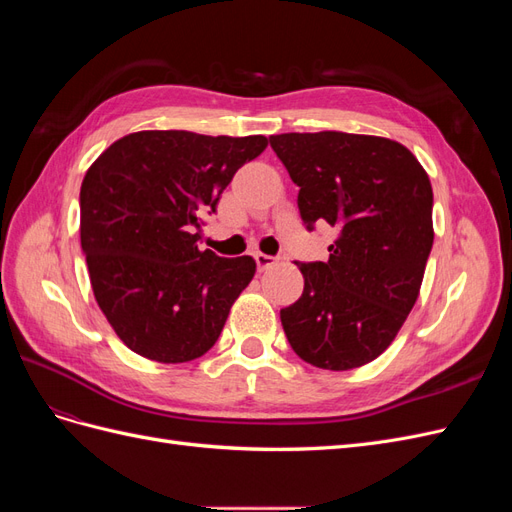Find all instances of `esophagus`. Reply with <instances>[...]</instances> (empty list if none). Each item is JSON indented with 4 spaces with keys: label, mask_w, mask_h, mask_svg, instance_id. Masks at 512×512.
I'll list each match as a JSON object with an SVG mask.
<instances>
[{
    "label": "esophagus",
    "mask_w": 512,
    "mask_h": 512,
    "mask_svg": "<svg viewBox=\"0 0 512 512\" xmlns=\"http://www.w3.org/2000/svg\"><path fill=\"white\" fill-rule=\"evenodd\" d=\"M256 258V265H258V271H267L271 267L277 265V258L275 256H269V254H262V252H256L254 254Z\"/></svg>",
    "instance_id": "1"
}]
</instances>
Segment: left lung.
<instances>
[{"mask_svg": "<svg viewBox=\"0 0 512 512\" xmlns=\"http://www.w3.org/2000/svg\"><path fill=\"white\" fill-rule=\"evenodd\" d=\"M269 141L299 185L307 228L339 230L327 262L299 265L305 288L280 312L284 333L309 365L361 367L391 346L421 292L433 245L429 177L391 138L290 132Z\"/></svg>", "mask_w": 512, "mask_h": 512, "instance_id": "1", "label": "left lung"}]
</instances>
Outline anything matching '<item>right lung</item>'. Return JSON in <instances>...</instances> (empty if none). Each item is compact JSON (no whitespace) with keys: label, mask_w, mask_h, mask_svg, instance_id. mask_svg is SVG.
Wrapping results in <instances>:
<instances>
[{"label":"right lung","mask_w":512,"mask_h":512,"mask_svg":"<svg viewBox=\"0 0 512 512\" xmlns=\"http://www.w3.org/2000/svg\"><path fill=\"white\" fill-rule=\"evenodd\" d=\"M267 136L143 130L119 138L81 185V247L106 320L132 352L158 363L203 356L252 282V256L200 252L203 213Z\"/></svg>","instance_id":"add662e5"}]
</instances>
